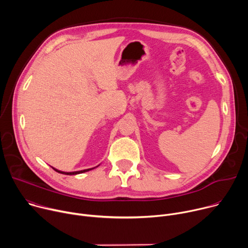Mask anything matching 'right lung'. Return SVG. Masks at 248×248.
<instances>
[{
    "label": "right lung",
    "instance_id": "add662e5",
    "mask_svg": "<svg viewBox=\"0 0 248 248\" xmlns=\"http://www.w3.org/2000/svg\"><path fill=\"white\" fill-rule=\"evenodd\" d=\"M53 168V167H52ZM93 169V168H92ZM92 169H85V170H81V171H74V172H63V171H60V170H57L55 168H53V170H55L56 172L58 173H61V174H65V175H76V174H81V173H84V172H87V171H90Z\"/></svg>",
    "mask_w": 248,
    "mask_h": 248
}]
</instances>
